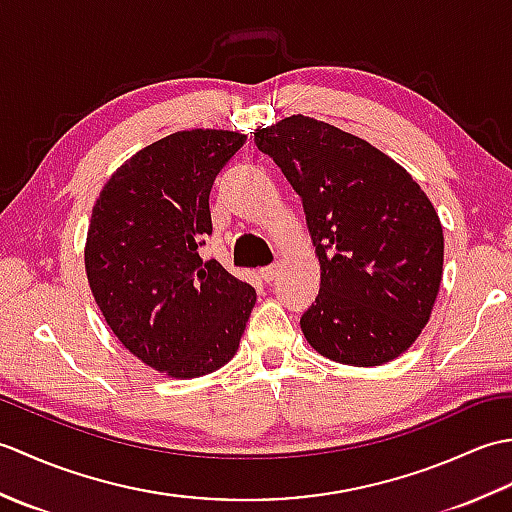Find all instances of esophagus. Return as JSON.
I'll return each instance as SVG.
<instances>
[{
  "mask_svg": "<svg viewBox=\"0 0 512 512\" xmlns=\"http://www.w3.org/2000/svg\"><path fill=\"white\" fill-rule=\"evenodd\" d=\"M277 273H279V264H270V266L259 270V275H262L264 281H273L277 277Z\"/></svg>",
  "mask_w": 512,
  "mask_h": 512,
  "instance_id": "esophagus-1",
  "label": "esophagus"
}]
</instances>
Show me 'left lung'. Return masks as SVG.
<instances>
[{"label": "left lung", "instance_id": "obj_1", "mask_svg": "<svg viewBox=\"0 0 512 512\" xmlns=\"http://www.w3.org/2000/svg\"><path fill=\"white\" fill-rule=\"evenodd\" d=\"M255 145L297 191L321 266L301 332L330 361L376 367L416 343L442 284L444 233L427 193L367 140L295 114Z\"/></svg>", "mask_w": 512, "mask_h": 512}]
</instances>
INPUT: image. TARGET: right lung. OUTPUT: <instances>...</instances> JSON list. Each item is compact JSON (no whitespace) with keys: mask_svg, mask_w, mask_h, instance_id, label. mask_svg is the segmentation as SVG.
Returning a JSON list of instances; mask_svg holds the SVG:
<instances>
[{"mask_svg":"<svg viewBox=\"0 0 512 512\" xmlns=\"http://www.w3.org/2000/svg\"><path fill=\"white\" fill-rule=\"evenodd\" d=\"M246 136L184 129L127 158L105 182L85 239L96 306L129 352L169 378H200L235 356L257 301L198 246L211 235L213 180Z\"/></svg>","mask_w":512,"mask_h":512,"instance_id":"1","label":"right lung"}]
</instances>
